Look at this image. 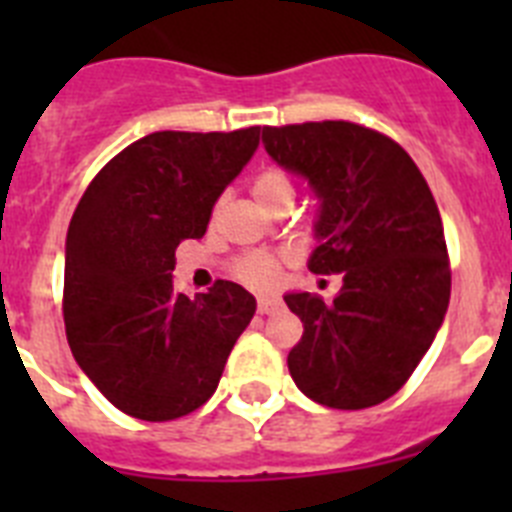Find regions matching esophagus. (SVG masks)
Masks as SVG:
<instances>
[{
    "label": "esophagus",
    "mask_w": 512,
    "mask_h": 512,
    "mask_svg": "<svg viewBox=\"0 0 512 512\" xmlns=\"http://www.w3.org/2000/svg\"><path fill=\"white\" fill-rule=\"evenodd\" d=\"M279 307H282V300H277V297H259L261 315H269V312L279 310Z\"/></svg>",
    "instance_id": "1"
}]
</instances>
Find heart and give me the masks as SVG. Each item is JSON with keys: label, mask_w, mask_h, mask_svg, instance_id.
Returning <instances> with one entry per match:
<instances>
[{"label": "heart", "mask_w": 512, "mask_h": 512, "mask_svg": "<svg viewBox=\"0 0 512 512\" xmlns=\"http://www.w3.org/2000/svg\"><path fill=\"white\" fill-rule=\"evenodd\" d=\"M253 194L266 207H282L284 202L292 205L295 200V182L282 166H264L253 179ZM282 271V256L271 251H248L233 261L235 279H241L248 287H269L277 282Z\"/></svg>", "instance_id": "b5f03b06"}]
</instances>
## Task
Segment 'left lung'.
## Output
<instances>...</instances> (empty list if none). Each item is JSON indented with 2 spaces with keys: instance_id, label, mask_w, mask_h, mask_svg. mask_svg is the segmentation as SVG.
Instances as JSON below:
<instances>
[{
  "instance_id": "obj_1",
  "label": "left lung",
  "mask_w": 512,
  "mask_h": 512,
  "mask_svg": "<svg viewBox=\"0 0 512 512\" xmlns=\"http://www.w3.org/2000/svg\"><path fill=\"white\" fill-rule=\"evenodd\" d=\"M261 140L318 194L310 271L343 274L333 302L284 297L305 328L289 374L325 408L379 405L408 382L449 307V251L428 182L400 143L356 122L264 128Z\"/></svg>"
}]
</instances>
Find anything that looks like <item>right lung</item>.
<instances>
[{
	"label": "right lung",
	"mask_w": 512,
	"mask_h": 512,
	"mask_svg": "<svg viewBox=\"0 0 512 512\" xmlns=\"http://www.w3.org/2000/svg\"><path fill=\"white\" fill-rule=\"evenodd\" d=\"M261 128L161 130L102 166L66 235L63 323L99 392L151 423L202 408L256 312L241 284L174 292V253L202 238L212 207L259 146Z\"/></svg>",
	"instance_id": "1"
}]
</instances>
